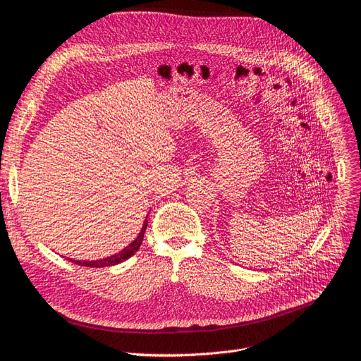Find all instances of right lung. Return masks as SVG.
Wrapping results in <instances>:
<instances>
[{
	"label": "right lung",
	"instance_id": "1",
	"mask_svg": "<svg viewBox=\"0 0 361 361\" xmlns=\"http://www.w3.org/2000/svg\"><path fill=\"white\" fill-rule=\"evenodd\" d=\"M147 226H148V221L145 219V222H143V225H142V229H140L139 235L130 244H128L127 247H124L120 253H115V255L108 256L105 259H99V261H74V259H69V261L77 264V265L90 267V268H105V267H112V265L121 264L123 261H126V259L132 257L137 252V249L140 247V244L143 241V235H145Z\"/></svg>",
	"mask_w": 361,
	"mask_h": 361
}]
</instances>
